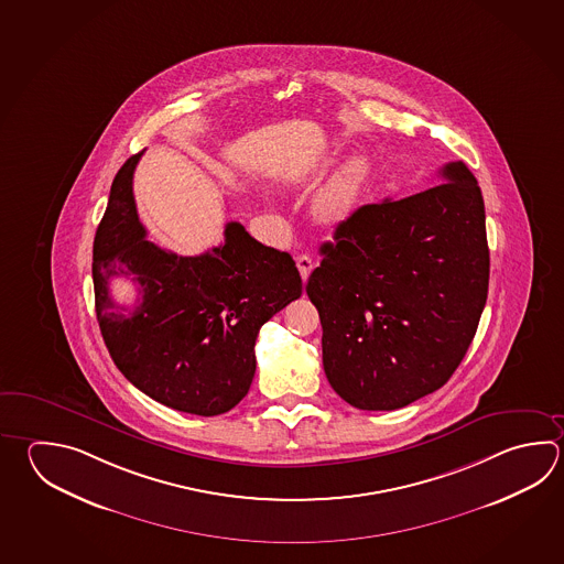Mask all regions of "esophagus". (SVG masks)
I'll use <instances>...</instances> for the list:
<instances>
[{
	"label": "esophagus",
	"mask_w": 564,
	"mask_h": 564,
	"mask_svg": "<svg viewBox=\"0 0 564 564\" xmlns=\"http://www.w3.org/2000/svg\"><path fill=\"white\" fill-rule=\"evenodd\" d=\"M297 267L299 273H301V279L303 281H307L308 275H311V271H313V267H315V261H313V257L307 256V253H303V256H297Z\"/></svg>",
	"instance_id": "esophagus-1"
}]
</instances>
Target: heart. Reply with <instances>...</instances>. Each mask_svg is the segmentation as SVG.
<instances>
[{
  "instance_id": "heart-1",
  "label": "heart",
  "mask_w": 564,
  "mask_h": 564,
  "mask_svg": "<svg viewBox=\"0 0 564 564\" xmlns=\"http://www.w3.org/2000/svg\"><path fill=\"white\" fill-rule=\"evenodd\" d=\"M365 177V161L352 158L330 175L317 195V212L327 221H339L347 217L357 202Z\"/></svg>"
}]
</instances>
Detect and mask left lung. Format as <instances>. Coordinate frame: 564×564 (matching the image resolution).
Listing matches in <instances>:
<instances>
[{"label":"left lung","mask_w":564,"mask_h":564,"mask_svg":"<svg viewBox=\"0 0 564 564\" xmlns=\"http://www.w3.org/2000/svg\"><path fill=\"white\" fill-rule=\"evenodd\" d=\"M438 173L445 183L362 205L340 221L308 276L325 375L362 411H394L441 389L487 303L480 187L463 161Z\"/></svg>","instance_id":"obj_1"}]
</instances>
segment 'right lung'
<instances>
[{"mask_svg": "<svg viewBox=\"0 0 564 564\" xmlns=\"http://www.w3.org/2000/svg\"><path fill=\"white\" fill-rule=\"evenodd\" d=\"M139 158L118 171L94 239L97 323L111 359L141 393L181 413L221 415L249 391L259 329L301 297V275L289 253L235 221L203 256L148 241L133 199ZM113 275L139 285L142 303L128 316L108 293Z\"/></svg>", "mask_w": 564, "mask_h": 564, "instance_id": "add662e5", "label": "right lung"}]
</instances>
